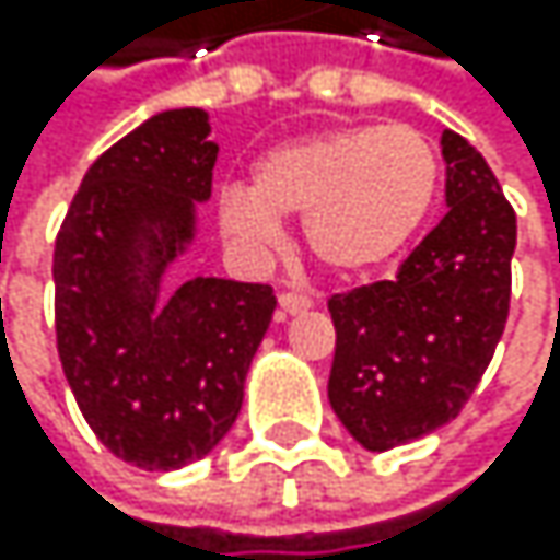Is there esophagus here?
Listing matches in <instances>:
<instances>
[{"label": "esophagus", "instance_id": "esophagus-1", "mask_svg": "<svg viewBox=\"0 0 560 560\" xmlns=\"http://www.w3.org/2000/svg\"><path fill=\"white\" fill-rule=\"evenodd\" d=\"M305 308H312V299L302 295V292H282V295H278V318H289V315L305 312Z\"/></svg>", "mask_w": 560, "mask_h": 560}]
</instances>
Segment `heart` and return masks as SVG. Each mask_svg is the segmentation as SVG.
Listing matches in <instances>:
<instances>
[{
  "instance_id": "obj_1",
  "label": "heart",
  "mask_w": 560,
  "mask_h": 560,
  "mask_svg": "<svg viewBox=\"0 0 560 560\" xmlns=\"http://www.w3.org/2000/svg\"><path fill=\"white\" fill-rule=\"evenodd\" d=\"M440 154L413 127H339L271 147L248 187H228L221 228L245 248L282 238L278 218H302L308 252L355 275L393 261L427 224L440 195Z\"/></svg>"
}]
</instances>
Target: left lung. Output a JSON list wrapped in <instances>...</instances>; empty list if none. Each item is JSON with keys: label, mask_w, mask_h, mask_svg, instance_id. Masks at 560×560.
I'll use <instances>...</instances> for the list:
<instances>
[{"label": "left lung", "mask_w": 560, "mask_h": 560, "mask_svg": "<svg viewBox=\"0 0 560 560\" xmlns=\"http://www.w3.org/2000/svg\"><path fill=\"white\" fill-rule=\"evenodd\" d=\"M450 211L399 271L329 299V402L365 450L420 440L454 420L493 359L511 312L517 218L454 130H443Z\"/></svg>", "instance_id": "left-lung-1"}]
</instances>
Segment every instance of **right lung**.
I'll list each match as a JSON object with an SVG mask.
<instances>
[{"label":"right lung","mask_w":560,"mask_h":560,"mask_svg":"<svg viewBox=\"0 0 560 560\" xmlns=\"http://www.w3.org/2000/svg\"><path fill=\"white\" fill-rule=\"evenodd\" d=\"M214 161L205 110L150 117L90 164L52 248L62 373L96 440L143 470L198 460L231 430L275 312L271 285L228 278L184 282L154 312ZM137 233L151 238L147 262Z\"/></svg>","instance_id":"obj_1"}]
</instances>
